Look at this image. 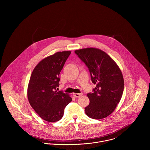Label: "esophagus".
I'll return each instance as SVG.
<instances>
[{
    "instance_id": "obj_1",
    "label": "esophagus",
    "mask_w": 150,
    "mask_h": 150,
    "mask_svg": "<svg viewBox=\"0 0 150 150\" xmlns=\"http://www.w3.org/2000/svg\"><path fill=\"white\" fill-rule=\"evenodd\" d=\"M82 93H73V95L76 98H80L82 95Z\"/></svg>"
}]
</instances>
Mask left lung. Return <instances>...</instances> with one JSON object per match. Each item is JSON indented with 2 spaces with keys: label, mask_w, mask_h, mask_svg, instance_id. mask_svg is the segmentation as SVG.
<instances>
[{
  "label": "left lung",
  "mask_w": 150,
  "mask_h": 150,
  "mask_svg": "<svg viewBox=\"0 0 150 150\" xmlns=\"http://www.w3.org/2000/svg\"><path fill=\"white\" fill-rule=\"evenodd\" d=\"M88 68L92 82L96 84L92 92L87 94L89 105L86 115L99 120L111 114L120 102L124 91L122 72L116 63L104 51L87 48L74 51Z\"/></svg>",
  "instance_id": "8db88e82"
}]
</instances>
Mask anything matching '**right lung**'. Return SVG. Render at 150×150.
Returning <instances> with one entry per match:
<instances>
[{"label": "right lung", "mask_w": 150, "mask_h": 150, "mask_svg": "<svg viewBox=\"0 0 150 150\" xmlns=\"http://www.w3.org/2000/svg\"><path fill=\"white\" fill-rule=\"evenodd\" d=\"M70 54V51L58 52L44 58L31 74L28 88L29 102L45 121L60 120L64 108L72 100L62 91H57L59 85L60 72Z\"/></svg>", "instance_id": "add662e5"}]
</instances>
